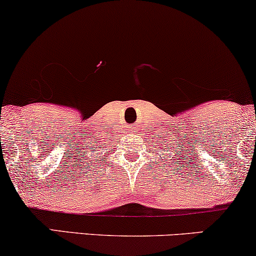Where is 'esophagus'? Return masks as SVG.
<instances>
[{
	"instance_id": "1",
	"label": "esophagus",
	"mask_w": 256,
	"mask_h": 256,
	"mask_svg": "<svg viewBox=\"0 0 256 256\" xmlns=\"http://www.w3.org/2000/svg\"><path fill=\"white\" fill-rule=\"evenodd\" d=\"M131 130H132V128H131Z\"/></svg>"
}]
</instances>
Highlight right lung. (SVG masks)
<instances>
[{
  "mask_svg": "<svg viewBox=\"0 0 256 256\" xmlns=\"http://www.w3.org/2000/svg\"><path fill=\"white\" fill-rule=\"evenodd\" d=\"M86 156H87L86 157L87 158V160H86L87 162H85L86 166H90V169L93 170V172H94V170H96V164H98V166H99V164L102 163V162H100V158L99 157H96V154H92V151H90V154H87ZM100 157H102V156H100ZM94 160H98V163L96 164L94 162Z\"/></svg>",
  "mask_w": 256,
  "mask_h": 256,
  "instance_id": "obj_1",
  "label": "right lung"
}]
</instances>
